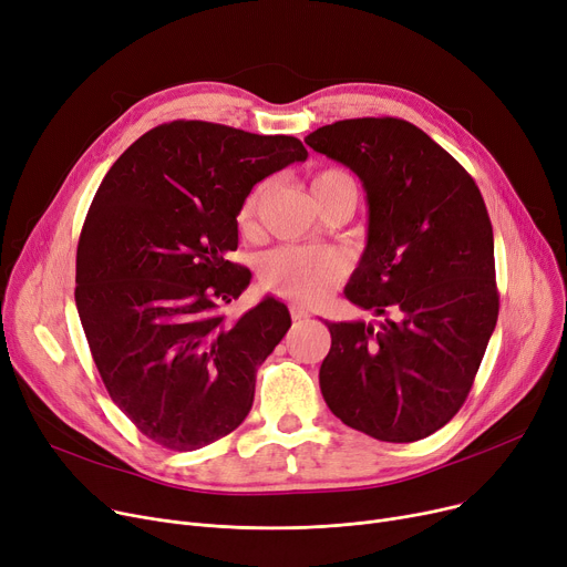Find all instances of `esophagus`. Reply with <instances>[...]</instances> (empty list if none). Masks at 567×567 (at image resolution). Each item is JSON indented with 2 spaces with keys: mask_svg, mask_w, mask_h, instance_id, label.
I'll list each match as a JSON object with an SVG mask.
<instances>
[{
  "mask_svg": "<svg viewBox=\"0 0 567 567\" xmlns=\"http://www.w3.org/2000/svg\"><path fill=\"white\" fill-rule=\"evenodd\" d=\"M289 312H291V319H293V321H303V319H308V310H306V308H301V306H291V308H289Z\"/></svg>",
  "mask_w": 567,
  "mask_h": 567,
  "instance_id": "34e87169",
  "label": "esophagus"
}]
</instances>
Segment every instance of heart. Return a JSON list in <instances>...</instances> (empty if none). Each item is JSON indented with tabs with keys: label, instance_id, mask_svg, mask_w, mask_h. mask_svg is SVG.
I'll return each instance as SVG.
<instances>
[{
	"label": "heart",
	"instance_id": "obj_1",
	"mask_svg": "<svg viewBox=\"0 0 567 567\" xmlns=\"http://www.w3.org/2000/svg\"><path fill=\"white\" fill-rule=\"evenodd\" d=\"M340 169H326L312 178V193L329 188L336 182H347ZM268 190V184L255 186L241 204L238 223L252 227L259 204ZM349 274V261L340 250H323L308 246H282L268 252L259 264L261 287L271 293L285 296L301 303H319L329 296Z\"/></svg>",
	"mask_w": 567,
	"mask_h": 567
}]
</instances>
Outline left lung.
Wrapping results in <instances>:
<instances>
[{
    "instance_id": "left-lung-1",
    "label": "left lung",
    "mask_w": 567,
    "mask_h": 567,
    "mask_svg": "<svg viewBox=\"0 0 567 567\" xmlns=\"http://www.w3.org/2000/svg\"><path fill=\"white\" fill-rule=\"evenodd\" d=\"M315 152L347 165L368 195V244L344 296L385 317L326 321L321 395L368 436L411 443L464 404L498 317L494 234L468 172L404 118L321 126Z\"/></svg>"
}]
</instances>
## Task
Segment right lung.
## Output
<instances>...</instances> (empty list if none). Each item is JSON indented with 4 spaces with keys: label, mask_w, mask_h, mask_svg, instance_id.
Segmentation results:
<instances>
[{
    "label": "right lung",
    "mask_w": 567,
    "mask_h": 567,
    "mask_svg": "<svg viewBox=\"0 0 567 567\" xmlns=\"http://www.w3.org/2000/svg\"><path fill=\"white\" fill-rule=\"evenodd\" d=\"M308 148L208 122L135 140L105 174L80 234L75 306L94 363L131 423L169 451H197L246 421L255 377L291 326L274 296L234 321L250 285L236 216L255 184Z\"/></svg>",
    "instance_id": "right-lung-1"
}]
</instances>
